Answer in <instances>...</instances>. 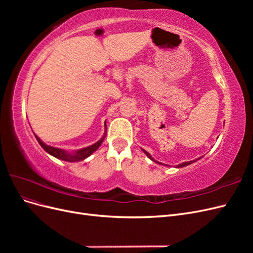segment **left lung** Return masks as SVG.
I'll return each instance as SVG.
<instances>
[{"label":"left lung","mask_w":253,"mask_h":253,"mask_svg":"<svg viewBox=\"0 0 253 253\" xmlns=\"http://www.w3.org/2000/svg\"><path fill=\"white\" fill-rule=\"evenodd\" d=\"M143 152H144V154L145 155H147L151 160H153V162H154V163H156V164H159V165H163L162 163H158V162H156V160L154 159V158H153L150 154H149V153L147 152V151H145V150H142ZM201 158V157H200ZM200 158H197V159H200ZM196 159V160H197ZM193 163H195V160H193V162H186V163H182V164H180V165H178L177 167H176V168H182V167H186V166H189V165H191V164H193Z\"/></svg>","instance_id":"obj_1"}]
</instances>
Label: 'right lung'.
I'll return each mask as SVG.
<instances>
[{"mask_svg":"<svg viewBox=\"0 0 253 253\" xmlns=\"http://www.w3.org/2000/svg\"><path fill=\"white\" fill-rule=\"evenodd\" d=\"M106 128V127H105ZM105 133L104 135L102 136V138L100 140H98L96 143L89 145V147H86V148H83V149H80V150H77L75 152H67L65 150H62V149H59V148H53V147H50V145H47L45 144L39 137H38L36 134V138L38 140V142L40 143L41 147L44 149V151H46L48 154H50L51 156L56 157L58 159H61V160H64V162H68V163H75V162H81V160H84L85 158H87L88 156H90L91 154L95 151L98 150V148L100 147L101 143L103 142L104 138H105Z\"/></svg>","mask_w":253,"mask_h":253,"instance_id":"right-lung-1","label":"right lung"}]
</instances>
